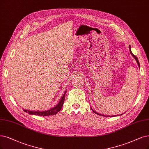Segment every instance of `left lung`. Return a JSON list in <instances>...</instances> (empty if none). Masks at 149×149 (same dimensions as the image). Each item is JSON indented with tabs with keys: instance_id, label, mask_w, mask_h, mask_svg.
I'll list each match as a JSON object with an SVG mask.
<instances>
[{
	"instance_id": "left-lung-1",
	"label": "left lung",
	"mask_w": 149,
	"mask_h": 149,
	"mask_svg": "<svg viewBox=\"0 0 149 149\" xmlns=\"http://www.w3.org/2000/svg\"><path fill=\"white\" fill-rule=\"evenodd\" d=\"M130 53H131V54H132V55H133V56L135 58V59L136 60V61H137V64H138V65L139 66V67H140V65H139V61H138V59H137V57L135 56V55H134L133 54V53H132L131 52V46L130 45ZM92 111H93V109H92ZM93 112H94L95 113H96V114H97V115H100V113H97L96 112H95V111H93ZM102 116H104V115H102ZM115 116H116V115H113V116H106V115H105V116H104V117H115Z\"/></svg>"
}]
</instances>
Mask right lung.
Wrapping results in <instances>:
<instances>
[{"mask_svg":"<svg viewBox=\"0 0 149 149\" xmlns=\"http://www.w3.org/2000/svg\"><path fill=\"white\" fill-rule=\"evenodd\" d=\"M65 92L66 91L64 92L61 100H60L59 102L54 107L51 109L48 110V111H27V110H24V111L25 112L29 113V114L36 115H38V116H48V115H53L56 114L58 112L61 111V109L63 106Z\"/></svg>","mask_w":149,"mask_h":149,"instance_id":"obj_1","label":"right lung"}]
</instances>
